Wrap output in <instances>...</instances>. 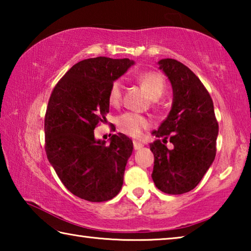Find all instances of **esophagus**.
I'll use <instances>...</instances> for the list:
<instances>
[{"instance_id":"obj_1","label":"esophagus","mask_w":251,"mask_h":251,"mask_svg":"<svg viewBox=\"0 0 251 251\" xmlns=\"http://www.w3.org/2000/svg\"><path fill=\"white\" fill-rule=\"evenodd\" d=\"M133 145H134V150H135V151L141 150V148L144 146L142 143H139V142H137V141H134V142H133Z\"/></svg>"}]
</instances>
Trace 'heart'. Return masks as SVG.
<instances>
[{"label":"heart","mask_w":251,"mask_h":251,"mask_svg":"<svg viewBox=\"0 0 251 251\" xmlns=\"http://www.w3.org/2000/svg\"><path fill=\"white\" fill-rule=\"evenodd\" d=\"M138 82L145 88L152 100H157L165 91V79L156 72H145L138 76ZM123 83L121 79L114 80L108 91V103L117 106L122 103ZM117 125L123 133L131 137L141 136L144 129L151 126V121L147 117L134 113H125L117 118Z\"/></svg>","instance_id":"heart-1"}]
</instances>
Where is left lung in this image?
<instances>
[{
	"label": "left lung",
	"instance_id": "8db88e82",
	"mask_svg": "<svg viewBox=\"0 0 251 251\" xmlns=\"http://www.w3.org/2000/svg\"><path fill=\"white\" fill-rule=\"evenodd\" d=\"M173 87V105L166 120L152 131L151 178L157 188L169 195L188 193L196 187L216 156L218 122L214 103L196 75L173 58L158 62ZM174 145L168 150L167 138Z\"/></svg>",
	"mask_w": 251,
	"mask_h": 251
}]
</instances>
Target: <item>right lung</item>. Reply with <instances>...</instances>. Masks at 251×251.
<instances>
[{
	"mask_svg": "<svg viewBox=\"0 0 251 251\" xmlns=\"http://www.w3.org/2000/svg\"><path fill=\"white\" fill-rule=\"evenodd\" d=\"M133 64L128 58L84 59L58 80L49 100L46 156L63 185L85 201H107L123 186L133 142L118 133L106 146L96 141L94 129L109 112L110 85Z\"/></svg>",
	"mask_w": 251,
	"mask_h": 251,
	"instance_id": "add662e5",
	"label": "right lung"
}]
</instances>
